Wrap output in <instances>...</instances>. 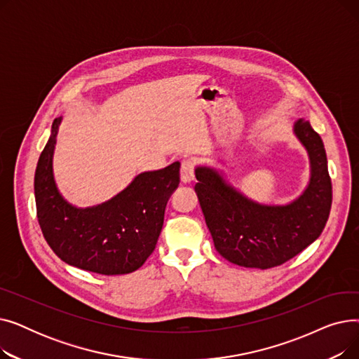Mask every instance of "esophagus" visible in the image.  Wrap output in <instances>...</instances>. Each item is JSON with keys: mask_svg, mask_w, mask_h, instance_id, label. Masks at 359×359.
<instances>
[{"mask_svg": "<svg viewBox=\"0 0 359 359\" xmlns=\"http://www.w3.org/2000/svg\"><path fill=\"white\" fill-rule=\"evenodd\" d=\"M195 177V168H194V163L186 160L182 163L180 167V180L182 183H191Z\"/></svg>", "mask_w": 359, "mask_h": 359, "instance_id": "esophagus-1", "label": "esophagus"}]
</instances>
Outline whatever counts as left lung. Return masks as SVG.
<instances>
[{"instance_id": "1", "label": "left lung", "mask_w": 359, "mask_h": 359, "mask_svg": "<svg viewBox=\"0 0 359 359\" xmlns=\"http://www.w3.org/2000/svg\"><path fill=\"white\" fill-rule=\"evenodd\" d=\"M292 134L307 151L310 177L287 203L257 202L231 184L224 170L198 164L195 192L217 252L244 268H273L303 252L322 234L332 206V182L322 138L310 122Z\"/></svg>"}]
</instances>
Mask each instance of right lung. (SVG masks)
<instances>
[{
    "instance_id": "obj_1",
    "label": "right lung",
    "mask_w": 359,
    "mask_h": 359,
    "mask_svg": "<svg viewBox=\"0 0 359 359\" xmlns=\"http://www.w3.org/2000/svg\"><path fill=\"white\" fill-rule=\"evenodd\" d=\"M62 118L37 161L34 198L42 233L61 260L100 275H125L140 269L154 252L168 198L180 182V163L137 175L115 196L79 208L60 192L53 153Z\"/></svg>"
}]
</instances>
